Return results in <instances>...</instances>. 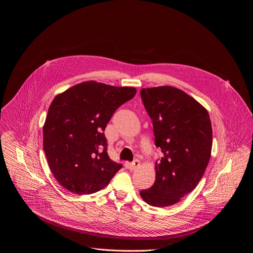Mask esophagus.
Segmentation results:
<instances>
[{
  "label": "esophagus",
  "instance_id": "esophagus-1",
  "mask_svg": "<svg viewBox=\"0 0 253 253\" xmlns=\"http://www.w3.org/2000/svg\"><path fill=\"white\" fill-rule=\"evenodd\" d=\"M140 166V161L139 160H134L133 162H131L130 164H129V168L131 169V170H135L136 168H138Z\"/></svg>",
  "mask_w": 253,
  "mask_h": 253
}]
</instances>
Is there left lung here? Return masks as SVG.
<instances>
[{
  "mask_svg": "<svg viewBox=\"0 0 253 253\" xmlns=\"http://www.w3.org/2000/svg\"><path fill=\"white\" fill-rule=\"evenodd\" d=\"M140 94L153 123L155 145L164 154L155 163L154 184L140 196L152 206H170L197 186L208 165L209 114L194 98L171 86L144 88Z\"/></svg>",
  "mask_w": 253,
  "mask_h": 253,
  "instance_id": "obj_1",
  "label": "left lung"
}]
</instances>
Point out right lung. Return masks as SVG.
Masks as SVG:
<instances>
[{
    "instance_id": "1",
    "label": "right lung",
    "mask_w": 253,
    "mask_h": 253,
    "mask_svg": "<svg viewBox=\"0 0 253 253\" xmlns=\"http://www.w3.org/2000/svg\"><path fill=\"white\" fill-rule=\"evenodd\" d=\"M136 91L87 81L54 98L43 126V145L61 186L76 194H92L109 184L122 168L108 156L104 130Z\"/></svg>"
}]
</instances>
